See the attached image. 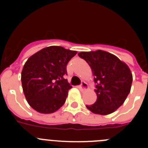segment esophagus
<instances>
[{"mask_svg":"<svg viewBox=\"0 0 148 148\" xmlns=\"http://www.w3.org/2000/svg\"><path fill=\"white\" fill-rule=\"evenodd\" d=\"M78 87H79V89H80V90H86L87 87H88V85H87V84L86 83V82H82V84H80V86H79Z\"/></svg>","mask_w":148,"mask_h":148,"instance_id":"obj_1","label":"esophagus"}]
</instances>
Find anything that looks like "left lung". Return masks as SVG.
<instances>
[{"instance_id": "1", "label": "left lung", "mask_w": 148, "mask_h": 148, "mask_svg": "<svg viewBox=\"0 0 148 148\" xmlns=\"http://www.w3.org/2000/svg\"><path fill=\"white\" fill-rule=\"evenodd\" d=\"M78 55L90 65L95 83L97 100L86 107L95 114L113 113L130 93L133 82L130 70L116 56L105 51L82 52Z\"/></svg>"}]
</instances>
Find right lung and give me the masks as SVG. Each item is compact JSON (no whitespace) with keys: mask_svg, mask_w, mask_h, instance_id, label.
Wrapping results in <instances>:
<instances>
[{"mask_svg":"<svg viewBox=\"0 0 148 148\" xmlns=\"http://www.w3.org/2000/svg\"><path fill=\"white\" fill-rule=\"evenodd\" d=\"M76 51L51 46L32 56L23 66L21 83L25 97L34 110L52 113L65 103L72 86L64 76L66 65Z\"/></svg>","mask_w":148,"mask_h":148,"instance_id":"1","label":"right lung"}]
</instances>
